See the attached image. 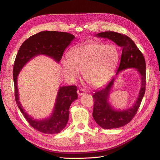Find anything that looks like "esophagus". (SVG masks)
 Segmentation results:
<instances>
[{
	"mask_svg": "<svg viewBox=\"0 0 160 160\" xmlns=\"http://www.w3.org/2000/svg\"><path fill=\"white\" fill-rule=\"evenodd\" d=\"M85 93V91L83 89H79L77 90V94L79 95H83Z\"/></svg>",
	"mask_w": 160,
	"mask_h": 160,
	"instance_id": "obj_1",
	"label": "esophagus"
}]
</instances>
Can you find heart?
<instances>
[{"mask_svg": "<svg viewBox=\"0 0 160 160\" xmlns=\"http://www.w3.org/2000/svg\"><path fill=\"white\" fill-rule=\"evenodd\" d=\"M119 59V52L113 45L88 42L75 47L69 52V59L62 60L65 75L71 79L84 72L86 81L91 86L101 87L110 80Z\"/></svg>", "mask_w": 160, "mask_h": 160, "instance_id": "obj_1", "label": "heart"}]
</instances>
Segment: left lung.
Here are the masks:
<instances>
[{"mask_svg": "<svg viewBox=\"0 0 160 160\" xmlns=\"http://www.w3.org/2000/svg\"><path fill=\"white\" fill-rule=\"evenodd\" d=\"M96 36L106 38L113 41L122 49V57L116 75L123 70L135 68L141 75V88L136 101L132 108L124 110H116L110 105L109 101L111 88L114 84L115 77L104 88L95 91L93 95L94 106L93 117L99 126L103 129H113L123 127L129 123L142 103L146 91V61L142 52L131 38L114 31H106L97 34Z\"/></svg>", "mask_w": 160, "mask_h": 160, "instance_id": "obj_1", "label": "left lung"}]
</instances>
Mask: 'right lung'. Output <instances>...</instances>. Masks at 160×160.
Wrapping results in <instances>:
<instances>
[{"label":"right lung","instance_id":"add662e5","mask_svg":"<svg viewBox=\"0 0 160 160\" xmlns=\"http://www.w3.org/2000/svg\"><path fill=\"white\" fill-rule=\"evenodd\" d=\"M75 37L70 33L58 31H41L24 42L19 49L13 67L14 96L18 108L27 122L34 129L47 134L59 133L68 122L69 108L72 101L77 99L75 85L60 87L58 91L55 107L49 118L34 119L22 107L18 98L17 77L22 67L33 57L40 55L49 56L59 62L66 48Z\"/></svg>","mask_w":160,"mask_h":160}]
</instances>
